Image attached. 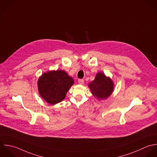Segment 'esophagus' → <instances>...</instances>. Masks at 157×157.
Returning a JSON list of instances; mask_svg holds the SVG:
<instances>
[{"instance_id": "1", "label": "esophagus", "mask_w": 157, "mask_h": 157, "mask_svg": "<svg viewBox=\"0 0 157 157\" xmlns=\"http://www.w3.org/2000/svg\"><path fill=\"white\" fill-rule=\"evenodd\" d=\"M78 82H79V84H84V79H78Z\"/></svg>"}]
</instances>
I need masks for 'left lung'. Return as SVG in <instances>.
<instances>
[{"mask_svg":"<svg viewBox=\"0 0 157 157\" xmlns=\"http://www.w3.org/2000/svg\"><path fill=\"white\" fill-rule=\"evenodd\" d=\"M89 87L94 97L101 100L110 96L113 91L114 85L109 77H107L103 73L99 72L94 80L89 84Z\"/></svg>","mask_w":157,"mask_h":157,"instance_id":"1","label":"left lung"}]
</instances>
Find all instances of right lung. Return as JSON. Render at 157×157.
Instances as JSON below:
<instances>
[{
    "label": "right lung",
    "instance_id": "1",
    "mask_svg": "<svg viewBox=\"0 0 157 157\" xmlns=\"http://www.w3.org/2000/svg\"><path fill=\"white\" fill-rule=\"evenodd\" d=\"M73 84L74 81L71 77L65 71L58 70L44 73L37 82L40 96L52 105L61 102Z\"/></svg>",
    "mask_w": 157,
    "mask_h": 157
}]
</instances>
